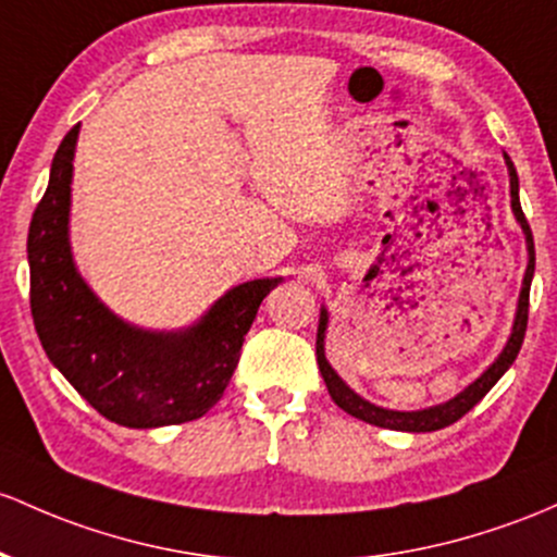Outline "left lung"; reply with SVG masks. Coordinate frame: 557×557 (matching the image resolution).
Returning a JSON list of instances; mask_svg holds the SVG:
<instances>
[{
	"label": "left lung",
	"mask_w": 557,
	"mask_h": 557,
	"mask_svg": "<svg viewBox=\"0 0 557 557\" xmlns=\"http://www.w3.org/2000/svg\"><path fill=\"white\" fill-rule=\"evenodd\" d=\"M505 163H507V174H510V209L516 213L523 235H527V250H529V264H527V274H523L521 296H518L516 320H512V333L510 338H507L505 348L499 351V357L484 370V375L475 377V381L470 383L466 391H460L455 399L444 401V405H436V407H428V409H414V412H399V409H386V407L372 405V401L362 399L359 394H354V391L341 381L338 372L330 368L325 357L327 309L322 307L320 327H317V364H320V372L322 377H325V386L330 391V396H333V401L344 409V412L351 414V418H359L364 420V423L377 425V428H391V431H409V433L438 431V428L457 423L462 414L470 412V409L479 405L488 391H492L494 383H497L499 377L510 370V364L516 362L518 351H521V344H523V335H527V325H529V290H531V277H534V237H531L529 222L521 211V198H518V174H516V166H512L510 156H505Z\"/></svg>",
	"instance_id": "8db88e82"
}]
</instances>
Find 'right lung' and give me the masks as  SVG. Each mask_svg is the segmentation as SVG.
I'll use <instances>...</instances> for the list:
<instances>
[{
    "instance_id": "right-lung-1",
    "label": "right lung",
    "mask_w": 557,
    "mask_h": 557,
    "mask_svg": "<svg viewBox=\"0 0 557 557\" xmlns=\"http://www.w3.org/2000/svg\"><path fill=\"white\" fill-rule=\"evenodd\" d=\"M78 124L52 158L28 227L30 314L50 362L110 423L161 428L203 418L222 399L267 293L283 277L224 293L195 325L143 330L115 317L73 264L69 240Z\"/></svg>"
}]
</instances>
